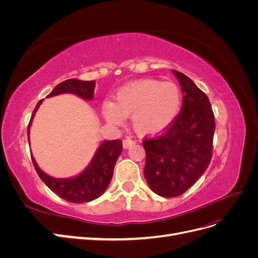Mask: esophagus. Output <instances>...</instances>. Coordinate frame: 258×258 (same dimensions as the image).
<instances>
[{
	"label": "esophagus",
	"instance_id": "esophagus-1",
	"mask_svg": "<svg viewBox=\"0 0 258 258\" xmlns=\"http://www.w3.org/2000/svg\"><path fill=\"white\" fill-rule=\"evenodd\" d=\"M132 144H135V141H134V140H132L131 138H124L123 139V141H122V146H123V148H126V150H127V148H129Z\"/></svg>",
	"mask_w": 258,
	"mask_h": 258
}]
</instances>
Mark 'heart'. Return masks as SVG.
<instances>
[{
  "label": "heart",
  "instance_id": "heart-1",
  "mask_svg": "<svg viewBox=\"0 0 258 258\" xmlns=\"http://www.w3.org/2000/svg\"><path fill=\"white\" fill-rule=\"evenodd\" d=\"M182 95L170 82L140 80L123 86L114 96V103L106 101L102 106L105 119L121 124L131 116L132 126L141 135H155L173 122L181 110Z\"/></svg>",
  "mask_w": 258,
  "mask_h": 258
}]
</instances>
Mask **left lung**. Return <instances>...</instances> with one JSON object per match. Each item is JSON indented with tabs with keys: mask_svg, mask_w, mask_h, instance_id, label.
Wrapping results in <instances>:
<instances>
[{
	"mask_svg": "<svg viewBox=\"0 0 258 258\" xmlns=\"http://www.w3.org/2000/svg\"><path fill=\"white\" fill-rule=\"evenodd\" d=\"M183 92L182 110L156 138L144 139V175L161 197L184 194L205 173L212 158L215 119L206 93L185 74L173 70Z\"/></svg>",
	"mask_w": 258,
	"mask_h": 258,
	"instance_id": "8db88e82",
	"label": "left lung"
}]
</instances>
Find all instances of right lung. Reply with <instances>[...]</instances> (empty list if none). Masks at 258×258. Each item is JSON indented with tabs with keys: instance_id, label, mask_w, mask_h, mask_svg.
Returning <instances> with one entry per match:
<instances>
[{
	"instance_id": "right-lung-1",
	"label": "right lung",
	"mask_w": 258,
	"mask_h": 258,
	"mask_svg": "<svg viewBox=\"0 0 258 258\" xmlns=\"http://www.w3.org/2000/svg\"><path fill=\"white\" fill-rule=\"evenodd\" d=\"M95 81L85 82L76 79L67 80L58 84L47 97L58 96L61 93H73L85 100H92L93 95H95ZM43 100L36 104L33 114L31 116L28 126V141L30 140V126ZM121 152V140L103 141L100 144L88 167L81 174L70 178H54L49 176L38 168L33 156L31 157H32L36 173L50 190L69 202L84 204V202H89L99 198L105 191L112 179L116 160L118 159Z\"/></svg>"
}]
</instances>
